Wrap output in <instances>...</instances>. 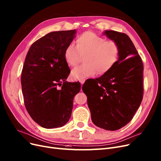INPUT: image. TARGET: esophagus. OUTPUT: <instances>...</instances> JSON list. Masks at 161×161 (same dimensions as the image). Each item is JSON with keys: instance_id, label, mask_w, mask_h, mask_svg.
<instances>
[{"instance_id": "obj_1", "label": "esophagus", "mask_w": 161, "mask_h": 161, "mask_svg": "<svg viewBox=\"0 0 161 161\" xmlns=\"http://www.w3.org/2000/svg\"><path fill=\"white\" fill-rule=\"evenodd\" d=\"M79 82H80V84H81V85H82L83 84H84V82H85V79H80V80H79Z\"/></svg>"}]
</instances>
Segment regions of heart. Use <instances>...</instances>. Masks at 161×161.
Masks as SVG:
<instances>
[{"instance_id":"obj_1","label":"heart","mask_w":161,"mask_h":161,"mask_svg":"<svg viewBox=\"0 0 161 161\" xmlns=\"http://www.w3.org/2000/svg\"><path fill=\"white\" fill-rule=\"evenodd\" d=\"M119 55L118 44L106 40L92 31L80 35L76 40V46L70 44L65 51V59L70 66H75L84 57V64L75 67L70 75L73 79H82L94 75L96 72L104 74L117 63Z\"/></svg>"}]
</instances>
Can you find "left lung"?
Masks as SVG:
<instances>
[{
  "instance_id": "8db88e82",
  "label": "left lung",
  "mask_w": 161,
  "mask_h": 161,
  "mask_svg": "<svg viewBox=\"0 0 161 161\" xmlns=\"http://www.w3.org/2000/svg\"><path fill=\"white\" fill-rule=\"evenodd\" d=\"M119 47L118 60L108 72L82 86L93 124L115 131L132 119L143 94V62L127 35L112 30L103 32Z\"/></svg>"
}]
</instances>
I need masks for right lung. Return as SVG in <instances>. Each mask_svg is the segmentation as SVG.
<instances>
[{"label": "right lung", "instance_id": "right-lung-1", "mask_svg": "<svg viewBox=\"0 0 161 161\" xmlns=\"http://www.w3.org/2000/svg\"><path fill=\"white\" fill-rule=\"evenodd\" d=\"M76 33V30L50 32L32 44L25 57L21 76L24 104L32 119L46 129L67 123L73 98L80 90L79 82L65 81L70 70L65 51Z\"/></svg>", "mask_w": 161, "mask_h": 161}]
</instances>
